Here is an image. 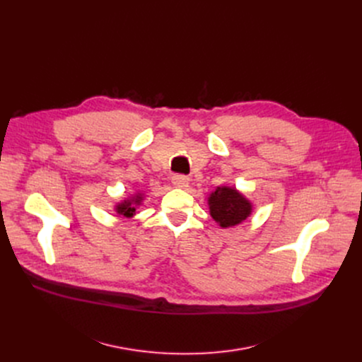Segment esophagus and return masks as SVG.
Returning a JSON list of instances; mask_svg holds the SVG:
<instances>
[{
	"instance_id": "esophagus-1",
	"label": "esophagus",
	"mask_w": 362,
	"mask_h": 362,
	"mask_svg": "<svg viewBox=\"0 0 362 362\" xmlns=\"http://www.w3.org/2000/svg\"><path fill=\"white\" fill-rule=\"evenodd\" d=\"M172 183L176 187H186L189 185V177L185 175H173L172 176Z\"/></svg>"
}]
</instances>
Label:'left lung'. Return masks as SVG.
Returning a JSON list of instances; mask_svg holds the SVG:
<instances>
[{"instance_id": "obj_1", "label": "left lung", "mask_w": 362, "mask_h": 362, "mask_svg": "<svg viewBox=\"0 0 362 362\" xmlns=\"http://www.w3.org/2000/svg\"><path fill=\"white\" fill-rule=\"evenodd\" d=\"M211 215L222 226H235L250 214V203L235 189L218 187L209 197Z\"/></svg>"}]
</instances>
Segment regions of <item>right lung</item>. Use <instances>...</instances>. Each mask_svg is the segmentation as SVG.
Instances as JSON below:
<instances>
[{
	"label": "right lung",
	"mask_w": 362,
	"mask_h": 362,
	"mask_svg": "<svg viewBox=\"0 0 362 362\" xmlns=\"http://www.w3.org/2000/svg\"><path fill=\"white\" fill-rule=\"evenodd\" d=\"M136 203H139L140 202V196H137V199L134 200ZM134 208L132 206V202H124V203H122V204H119L117 206V212L120 214V215H123V216H126V218H130V216H133V214H134Z\"/></svg>",
	"instance_id": "add662e5"
}]
</instances>
